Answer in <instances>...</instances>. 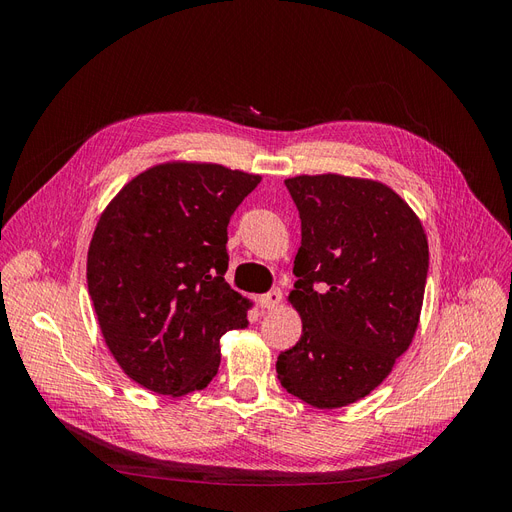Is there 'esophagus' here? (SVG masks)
Returning a JSON list of instances; mask_svg holds the SVG:
<instances>
[{
	"label": "esophagus",
	"mask_w": 512,
	"mask_h": 512,
	"mask_svg": "<svg viewBox=\"0 0 512 512\" xmlns=\"http://www.w3.org/2000/svg\"><path fill=\"white\" fill-rule=\"evenodd\" d=\"M280 303H282V290H271V292L260 294L258 297V305L262 309H275V307H280Z\"/></svg>",
	"instance_id": "34e87169"
}]
</instances>
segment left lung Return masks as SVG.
<instances>
[{"mask_svg":"<svg viewBox=\"0 0 512 512\" xmlns=\"http://www.w3.org/2000/svg\"><path fill=\"white\" fill-rule=\"evenodd\" d=\"M284 183L301 215V280L288 301L303 331L277 356V380L305 404L335 410L367 397L410 348L425 297L427 235L382 181L324 173Z\"/></svg>","mask_w":512,"mask_h":512,"instance_id":"obj_1","label":"left lung"}]
</instances>
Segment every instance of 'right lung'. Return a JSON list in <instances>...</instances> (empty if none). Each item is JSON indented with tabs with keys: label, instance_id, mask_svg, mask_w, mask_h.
I'll list each match as a JSON object with an SVG mask.
<instances>
[{
	"label": "right lung",
	"instance_id": "obj_1",
	"mask_svg": "<svg viewBox=\"0 0 512 512\" xmlns=\"http://www.w3.org/2000/svg\"><path fill=\"white\" fill-rule=\"evenodd\" d=\"M260 175L170 160L132 177L108 203L87 252V288L106 348L130 380L183 397L218 374L220 337L247 327L232 290L228 222Z\"/></svg>",
	"mask_w": 512,
	"mask_h": 512
}]
</instances>
